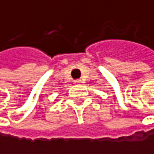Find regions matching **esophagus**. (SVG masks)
Returning <instances> with one entry per match:
<instances>
[{
    "mask_svg": "<svg viewBox=\"0 0 154 154\" xmlns=\"http://www.w3.org/2000/svg\"><path fill=\"white\" fill-rule=\"evenodd\" d=\"M74 83H75L76 85H79V84L81 83V80H80V79H77V80L74 81Z\"/></svg>",
    "mask_w": 154,
    "mask_h": 154,
    "instance_id": "obj_1",
    "label": "esophagus"
}]
</instances>
